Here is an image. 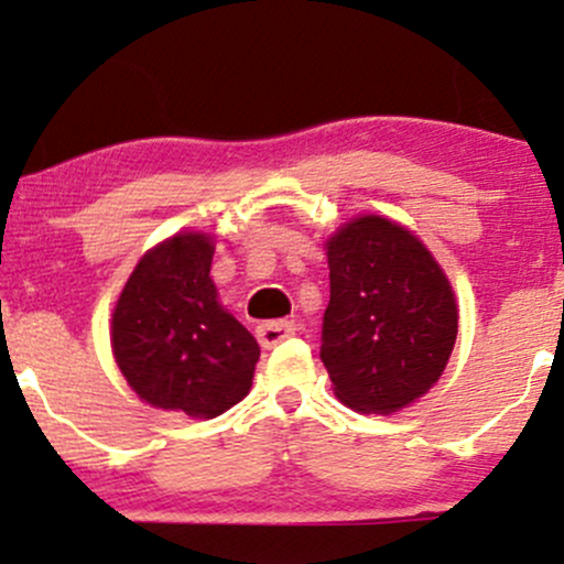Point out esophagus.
Masks as SVG:
<instances>
[{"label":"esophagus","mask_w":564,"mask_h":564,"mask_svg":"<svg viewBox=\"0 0 564 564\" xmlns=\"http://www.w3.org/2000/svg\"><path fill=\"white\" fill-rule=\"evenodd\" d=\"M297 332V324L289 322V318H281V322H264L257 327V340L262 343V348L278 346L281 340L292 337Z\"/></svg>","instance_id":"esophagus-1"}]
</instances>
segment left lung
Listing matches in <instances>:
<instances>
[{"instance_id":"1","label":"left lung","mask_w":564,"mask_h":564,"mask_svg":"<svg viewBox=\"0 0 564 564\" xmlns=\"http://www.w3.org/2000/svg\"><path fill=\"white\" fill-rule=\"evenodd\" d=\"M329 305L322 361L337 400L389 413L426 394L456 340L448 278L424 242L381 216H359L327 240Z\"/></svg>"}]
</instances>
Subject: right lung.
<instances>
[{
    "mask_svg": "<svg viewBox=\"0 0 564 564\" xmlns=\"http://www.w3.org/2000/svg\"><path fill=\"white\" fill-rule=\"evenodd\" d=\"M213 240L181 232L140 259L112 311V357L140 400L216 419L248 394L259 343L218 302Z\"/></svg>",
    "mask_w": 564,
    "mask_h": 564,
    "instance_id": "right-lung-1",
    "label": "right lung"
}]
</instances>
